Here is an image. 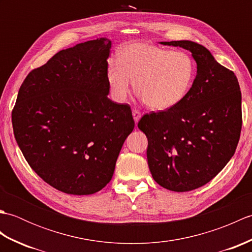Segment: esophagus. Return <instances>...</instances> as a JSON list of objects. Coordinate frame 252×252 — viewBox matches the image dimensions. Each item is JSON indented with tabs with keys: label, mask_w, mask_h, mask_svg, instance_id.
<instances>
[{
	"label": "esophagus",
	"mask_w": 252,
	"mask_h": 252,
	"mask_svg": "<svg viewBox=\"0 0 252 252\" xmlns=\"http://www.w3.org/2000/svg\"><path fill=\"white\" fill-rule=\"evenodd\" d=\"M132 115H133V118H134L135 123H137L138 120L141 119V111L138 110V109H133L132 110Z\"/></svg>",
	"instance_id": "obj_1"
}]
</instances>
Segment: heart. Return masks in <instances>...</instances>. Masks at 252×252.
Instances as JSON below:
<instances>
[{
	"label": "heart",
	"instance_id": "b5f03b06",
	"mask_svg": "<svg viewBox=\"0 0 252 252\" xmlns=\"http://www.w3.org/2000/svg\"><path fill=\"white\" fill-rule=\"evenodd\" d=\"M118 62L107 67V82L116 101H125L131 79L135 93L153 110H167L183 101L194 83L196 65L183 51L134 42L121 47Z\"/></svg>",
	"mask_w": 252,
	"mask_h": 252
}]
</instances>
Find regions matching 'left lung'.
<instances>
[{
  "label": "left lung",
  "instance_id": "1",
  "mask_svg": "<svg viewBox=\"0 0 252 252\" xmlns=\"http://www.w3.org/2000/svg\"><path fill=\"white\" fill-rule=\"evenodd\" d=\"M160 43L189 51L197 74L181 104L144 115L137 126L147 136L154 180L169 190L189 191L210 182L233 157L242 130V93L235 73L205 46L187 40Z\"/></svg>",
  "mask_w": 252,
  "mask_h": 252
}]
</instances>
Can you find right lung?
<instances>
[{
	"instance_id": "obj_1",
	"label": "right lung",
	"mask_w": 252,
	"mask_h": 252,
	"mask_svg": "<svg viewBox=\"0 0 252 252\" xmlns=\"http://www.w3.org/2000/svg\"><path fill=\"white\" fill-rule=\"evenodd\" d=\"M110 47L109 39L99 37L58 52L26 77L12 112L27 162L66 194L104 189L134 129L130 106L107 96Z\"/></svg>"
}]
</instances>
